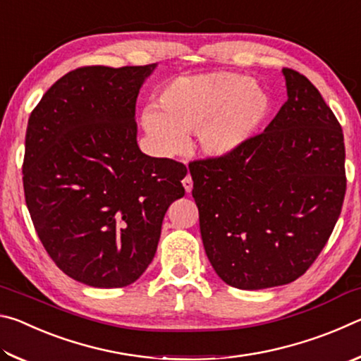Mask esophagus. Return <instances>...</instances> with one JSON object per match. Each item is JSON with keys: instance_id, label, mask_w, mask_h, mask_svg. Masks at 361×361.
Masks as SVG:
<instances>
[{"instance_id": "obj_1", "label": "esophagus", "mask_w": 361, "mask_h": 361, "mask_svg": "<svg viewBox=\"0 0 361 361\" xmlns=\"http://www.w3.org/2000/svg\"><path fill=\"white\" fill-rule=\"evenodd\" d=\"M183 186H185L186 192H191L192 191V178L189 175H186L185 178H183Z\"/></svg>"}]
</instances>
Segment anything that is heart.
Returning a JSON list of instances; mask_svg holds the SVG:
<instances>
[{"mask_svg": "<svg viewBox=\"0 0 361 361\" xmlns=\"http://www.w3.org/2000/svg\"><path fill=\"white\" fill-rule=\"evenodd\" d=\"M157 108L142 113V124L159 151H178L186 133H197L207 157H223L242 148L266 124L272 99L258 82L235 73L178 78L157 95Z\"/></svg>", "mask_w": 361, "mask_h": 361, "instance_id": "1", "label": "heart"}]
</instances>
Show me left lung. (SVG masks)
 <instances>
[{"label":"left lung","instance_id":"obj_1","mask_svg":"<svg viewBox=\"0 0 361 361\" xmlns=\"http://www.w3.org/2000/svg\"><path fill=\"white\" fill-rule=\"evenodd\" d=\"M288 100L259 135L189 164L200 234L226 283L295 282L331 235L345 195L341 124L315 85L283 68Z\"/></svg>","mask_w":361,"mask_h":361}]
</instances>
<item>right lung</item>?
Masks as SVG:
<instances>
[{
	"instance_id": "right-lung-1",
	"label": "right lung",
	"mask_w": 361,
	"mask_h": 361,
	"mask_svg": "<svg viewBox=\"0 0 361 361\" xmlns=\"http://www.w3.org/2000/svg\"><path fill=\"white\" fill-rule=\"evenodd\" d=\"M156 63L81 66L30 114L23 191L47 255L66 276L121 288L149 266L188 170L137 145L135 103Z\"/></svg>"
}]
</instances>
